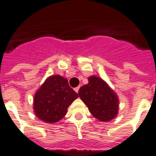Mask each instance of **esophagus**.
I'll return each mask as SVG.
<instances>
[{"label":"esophagus","mask_w":156,"mask_h":156,"mask_svg":"<svg viewBox=\"0 0 156 156\" xmlns=\"http://www.w3.org/2000/svg\"><path fill=\"white\" fill-rule=\"evenodd\" d=\"M79 88H80L79 87H75V88H74V91H75L77 93H78V90H79Z\"/></svg>","instance_id":"34e87169"}]
</instances>
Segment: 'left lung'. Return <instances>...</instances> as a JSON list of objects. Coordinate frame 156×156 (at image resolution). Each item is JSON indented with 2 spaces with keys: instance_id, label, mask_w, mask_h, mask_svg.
<instances>
[{
  "instance_id": "obj_1",
  "label": "left lung",
  "mask_w": 156,
  "mask_h": 156,
  "mask_svg": "<svg viewBox=\"0 0 156 156\" xmlns=\"http://www.w3.org/2000/svg\"><path fill=\"white\" fill-rule=\"evenodd\" d=\"M78 96L94 117L101 122L114 119L119 113L117 94L100 77L92 75L88 83L80 87Z\"/></svg>"
}]
</instances>
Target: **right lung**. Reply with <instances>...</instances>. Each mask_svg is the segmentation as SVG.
I'll return each instance as SVG.
<instances>
[{"label": "right lung", "instance_id": "obj_1", "mask_svg": "<svg viewBox=\"0 0 156 156\" xmlns=\"http://www.w3.org/2000/svg\"><path fill=\"white\" fill-rule=\"evenodd\" d=\"M78 97L68 80L59 74L46 78L33 98V111L45 123L59 121L67 113L68 107Z\"/></svg>", "mask_w": 156, "mask_h": 156}]
</instances>
